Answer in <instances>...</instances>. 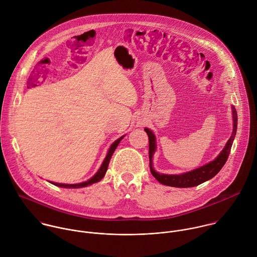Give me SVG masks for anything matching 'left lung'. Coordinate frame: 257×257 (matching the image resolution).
I'll return each instance as SVG.
<instances>
[{
	"mask_svg": "<svg viewBox=\"0 0 257 257\" xmlns=\"http://www.w3.org/2000/svg\"><path fill=\"white\" fill-rule=\"evenodd\" d=\"M232 110V121H233V130L231 133L230 138L228 139L227 143L225 144L222 151L218 154V156L210 161L207 164H204L203 166H200L199 168L193 169L188 172H184L181 174H163L155 171L153 167V155L156 151L157 145H156V137L154 133L149 129L145 128V132L148 135L149 138V160H150V171L152 175L156 178L158 182H160L163 185L172 186V187H179V188H185V187H194L197 186L211 178H213L224 166L225 162L227 161V158L229 156L231 146L233 143V140L236 135L237 130V112L234 106H231Z\"/></svg>",
	"mask_w": 257,
	"mask_h": 257,
	"instance_id": "left-lung-1",
	"label": "left lung"
}]
</instances>
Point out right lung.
Returning <instances> with one entry per match:
<instances>
[{"label":"right lung","instance_id":"1","mask_svg":"<svg viewBox=\"0 0 257 257\" xmlns=\"http://www.w3.org/2000/svg\"><path fill=\"white\" fill-rule=\"evenodd\" d=\"M124 137H125V135L121 136L120 138H118L116 141H114V142L111 144V146H110V148H109V150H108V152H107V155H106V157H105V159H104L102 165L100 166L99 170H98V171L95 173V175H94L93 177H91L89 180L84 181V182H81V183H76V184H65V183H57V182H52V181H49V182L52 183V184L55 185V186L62 187V188H82V187H86V186L92 185L93 183L99 182V181L105 176L106 171H107V168H108V165H109V162H110V159H111V157H112V155H113L115 149H116L117 146L119 145L120 141H121Z\"/></svg>","mask_w":257,"mask_h":257}]
</instances>
